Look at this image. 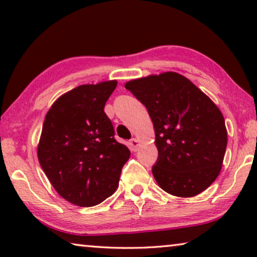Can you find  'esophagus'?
<instances>
[{
  "mask_svg": "<svg viewBox=\"0 0 257 257\" xmlns=\"http://www.w3.org/2000/svg\"><path fill=\"white\" fill-rule=\"evenodd\" d=\"M130 149H131V151H133V152H137V150H138V146H139V142L137 140L136 138H132L131 140H130Z\"/></svg>",
  "mask_w": 257,
  "mask_h": 257,
  "instance_id": "obj_1",
  "label": "esophagus"
}]
</instances>
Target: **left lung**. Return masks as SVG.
Wrapping results in <instances>:
<instances>
[{"label":"left lung","mask_w":257,"mask_h":257,"mask_svg":"<svg viewBox=\"0 0 257 257\" xmlns=\"http://www.w3.org/2000/svg\"><path fill=\"white\" fill-rule=\"evenodd\" d=\"M125 87L152 119L158 149L152 173L158 185L180 198L208 188L220 173L227 147L219 107L177 72L130 80Z\"/></svg>","instance_id":"1"}]
</instances>
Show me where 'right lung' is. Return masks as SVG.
<instances>
[{
	"instance_id": "obj_1",
	"label": "right lung",
	"mask_w": 257,
	"mask_h": 257,
	"mask_svg": "<svg viewBox=\"0 0 257 257\" xmlns=\"http://www.w3.org/2000/svg\"><path fill=\"white\" fill-rule=\"evenodd\" d=\"M117 82L77 86L58 98L45 115L37 156L62 198L80 207L103 202L118 188L131 152L114 139L104 112Z\"/></svg>"
}]
</instances>
